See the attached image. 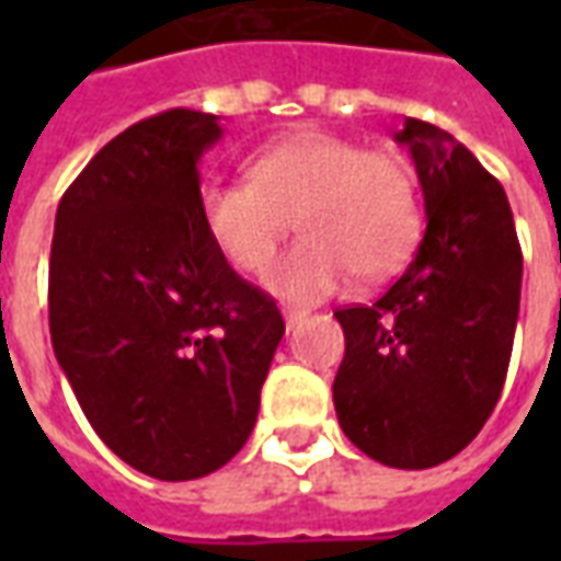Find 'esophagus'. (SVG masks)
<instances>
[{"label":"esophagus","instance_id":"esophagus-1","mask_svg":"<svg viewBox=\"0 0 561 561\" xmlns=\"http://www.w3.org/2000/svg\"><path fill=\"white\" fill-rule=\"evenodd\" d=\"M306 316H309V312H306V309H297V306H285V309H282V318H285V328L288 330H291L294 324H300Z\"/></svg>","mask_w":561,"mask_h":561}]
</instances>
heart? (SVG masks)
I'll return each mask as SVG.
<instances>
[{
    "label": "heart",
    "instance_id": "obj_1",
    "mask_svg": "<svg viewBox=\"0 0 561 561\" xmlns=\"http://www.w3.org/2000/svg\"><path fill=\"white\" fill-rule=\"evenodd\" d=\"M204 231L231 267L257 273L291 228L304 237L264 273L270 291L321 300L352 282L400 270L421 237L409 161L354 140L300 131L261 149L249 180H209L197 192Z\"/></svg>",
    "mask_w": 561,
    "mask_h": 561
}]
</instances>
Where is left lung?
Returning a JSON list of instances; mask_svg holds the SVG:
<instances>
[{"instance_id": "8db88e82", "label": "left lung", "mask_w": 561, "mask_h": 561, "mask_svg": "<svg viewBox=\"0 0 561 561\" xmlns=\"http://www.w3.org/2000/svg\"><path fill=\"white\" fill-rule=\"evenodd\" d=\"M426 231L400 279L336 309L345 357L333 381L342 433L393 469H433L481 433L502 397L523 252L502 183L445 128L405 119Z\"/></svg>"}]
</instances>
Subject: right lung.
Masks as SVG:
<instances>
[{"instance_id": "right-lung-1", "label": "right lung", "mask_w": 561, "mask_h": 561, "mask_svg": "<svg viewBox=\"0 0 561 561\" xmlns=\"http://www.w3.org/2000/svg\"><path fill=\"white\" fill-rule=\"evenodd\" d=\"M219 138V119L188 107L140 119L56 209V360L104 445L159 481L204 478L245 445L285 333L197 213V161Z\"/></svg>"}]
</instances>
